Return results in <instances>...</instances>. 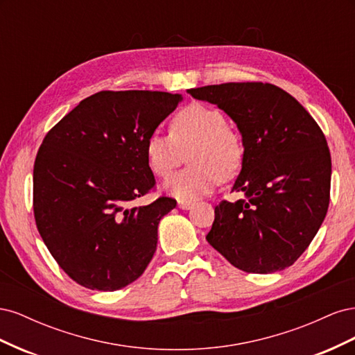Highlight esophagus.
Wrapping results in <instances>:
<instances>
[{
	"instance_id": "obj_1",
	"label": "esophagus",
	"mask_w": 355,
	"mask_h": 355,
	"mask_svg": "<svg viewBox=\"0 0 355 355\" xmlns=\"http://www.w3.org/2000/svg\"><path fill=\"white\" fill-rule=\"evenodd\" d=\"M178 206H179V209H182V210H189V209L194 207V202H192V201L179 200V201H178Z\"/></svg>"
}]
</instances>
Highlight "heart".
Returning a JSON list of instances; mask_svg holds the SVG:
<instances>
[{
  "instance_id": "b5f03b06",
  "label": "heart",
  "mask_w": 355,
  "mask_h": 355,
  "mask_svg": "<svg viewBox=\"0 0 355 355\" xmlns=\"http://www.w3.org/2000/svg\"><path fill=\"white\" fill-rule=\"evenodd\" d=\"M187 153L191 164L170 178L164 188L178 200L191 201L209 194L220 179L237 175L245 146L222 111L194 102L173 115L170 133L153 132L145 144L149 168L163 179L182 164Z\"/></svg>"
}]
</instances>
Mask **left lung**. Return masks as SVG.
<instances>
[{
    "label": "left lung",
    "mask_w": 355,
    "mask_h": 355,
    "mask_svg": "<svg viewBox=\"0 0 355 355\" xmlns=\"http://www.w3.org/2000/svg\"><path fill=\"white\" fill-rule=\"evenodd\" d=\"M188 93L227 112L245 146L232 188L245 200L214 207L206 240L245 272L293 265L329 209L331 158L324 133L293 96L270 83H223Z\"/></svg>",
    "instance_id": "8db88e82"
}]
</instances>
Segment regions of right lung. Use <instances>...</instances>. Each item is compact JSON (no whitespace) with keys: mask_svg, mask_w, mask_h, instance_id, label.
Wrapping results in <instances>:
<instances>
[{"mask_svg":"<svg viewBox=\"0 0 355 355\" xmlns=\"http://www.w3.org/2000/svg\"><path fill=\"white\" fill-rule=\"evenodd\" d=\"M180 101L167 92L103 90L81 101L42 141L34 164L35 223L80 286L114 292L151 262L158 223L176 200L130 202L155 187L146 139Z\"/></svg>","mask_w":355,"mask_h":355,"instance_id":"1","label":"right lung"}]
</instances>
